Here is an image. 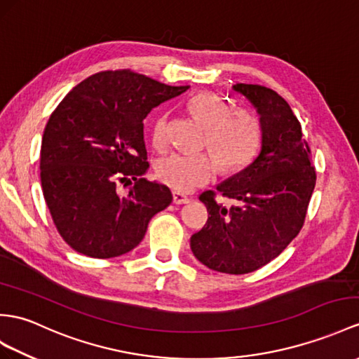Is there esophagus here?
<instances>
[{
    "label": "esophagus",
    "mask_w": 359,
    "mask_h": 359,
    "mask_svg": "<svg viewBox=\"0 0 359 359\" xmlns=\"http://www.w3.org/2000/svg\"><path fill=\"white\" fill-rule=\"evenodd\" d=\"M173 203L175 204H187L190 203V198H187L184 194H180V191H173Z\"/></svg>",
    "instance_id": "obj_1"
}]
</instances>
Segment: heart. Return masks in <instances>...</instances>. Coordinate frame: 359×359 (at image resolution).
<instances>
[{"label":"heart","mask_w":359,"mask_h":359,"mask_svg":"<svg viewBox=\"0 0 359 359\" xmlns=\"http://www.w3.org/2000/svg\"><path fill=\"white\" fill-rule=\"evenodd\" d=\"M187 109L204 128L203 146L215 154L224 170L242 169L259 152L262 125L252 112L247 109L231 111L230 103L212 93L195 94L189 99ZM151 137L156 149H164L168 144L169 118L165 112L155 117ZM215 159L208 152L194 155L173 152L156 161L155 173L161 182L173 190L191 191L213 180L217 170Z\"/></svg>","instance_id":"heart-1"}]
</instances>
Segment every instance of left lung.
<instances>
[{
    "label": "left lung",
    "instance_id": "left-lung-1",
    "mask_svg": "<svg viewBox=\"0 0 359 359\" xmlns=\"http://www.w3.org/2000/svg\"><path fill=\"white\" fill-rule=\"evenodd\" d=\"M233 90L256 108L262 147L245 169L216 187L238 204L222 205L213 190L199 196L208 219L191 236L190 247L210 269L248 274L276 259L300 233L317 173L300 121L282 95L262 85L236 83Z\"/></svg>",
    "mask_w": 359,
    "mask_h": 359
}]
</instances>
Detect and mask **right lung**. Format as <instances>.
Wrapping results in <instances>:
<instances>
[{
    "label": "right lung",
    "instance_id": "right-lung-1",
    "mask_svg": "<svg viewBox=\"0 0 359 359\" xmlns=\"http://www.w3.org/2000/svg\"><path fill=\"white\" fill-rule=\"evenodd\" d=\"M187 88L116 69L86 77L57 104L42 135L41 184L59 234L74 251L95 259L125 255L172 203L168 186L144 178L143 120ZM121 184L133 186L123 192Z\"/></svg>",
    "mask_w": 359,
    "mask_h": 359
}]
</instances>
